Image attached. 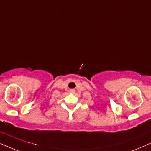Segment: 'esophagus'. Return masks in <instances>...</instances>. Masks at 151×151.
Listing matches in <instances>:
<instances>
[{
    "instance_id": "34e87169",
    "label": "esophagus",
    "mask_w": 151,
    "mask_h": 151,
    "mask_svg": "<svg viewBox=\"0 0 151 151\" xmlns=\"http://www.w3.org/2000/svg\"><path fill=\"white\" fill-rule=\"evenodd\" d=\"M72 91H73V90H71Z\"/></svg>"
}]
</instances>
